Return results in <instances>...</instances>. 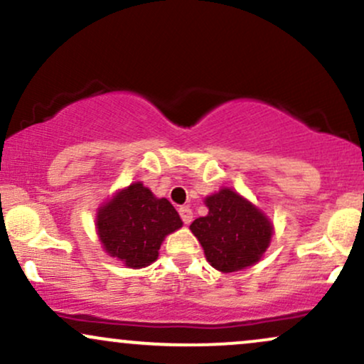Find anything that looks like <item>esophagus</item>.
I'll list each match as a JSON object with an SVG mask.
<instances>
[{
    "label": "esophagus",
    "mask_w": 364,
    "mask_h": 364,
    "mask_svg": "<svg viewBox=\"0 0 364 364\" xmlns=\"http://www.w3.org/2000/svg\"><path fill=\"white\" fill-rule=\"evenodd\" d=\"M179 215H181L183 223H185V224H190L191 220H193V212H191L190 207H181V208H179Z\"/></svg>",
    "instance_id": "34e87169"
}]
</instances>
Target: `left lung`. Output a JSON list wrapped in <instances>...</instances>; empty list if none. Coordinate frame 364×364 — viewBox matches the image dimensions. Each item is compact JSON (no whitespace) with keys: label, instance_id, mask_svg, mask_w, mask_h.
Wrapping results in <instances>:
<instances>
[{"label":"left lung","instance_id":"1","mask_svg":"<svg viewBox=\"0 0 364 364\" xmlns=\"http://www.w3.org/2000/svg\"><path fill=\"white\" fill-rule=\"evenodd\" d=\"M203 203L208 214L195 219L190 229L207 262L223 274L260 262L274 236V224L265 212L232 188H220Z\"/></svg>","mask_w":364,"mask_h":364}]
</instances>
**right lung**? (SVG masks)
<instances>
[{
	"label": "right lung",
	"mask_w": 364,
	"mask_h": 364,
	"mask_svg": "<svg viewBox=\"0 0 364 364\" xmlns=\"http://www.w3.org/2000/svg\"><path fill=\"white\" fill-rule=\"evenodd\" d=\"M181 225L169 200L157 198L141 181L121 188L95 214L102 250L129 269L156 262L164 237Z\"/></svg>",
	"instance_id": "add662e5"
}]
</instances>
